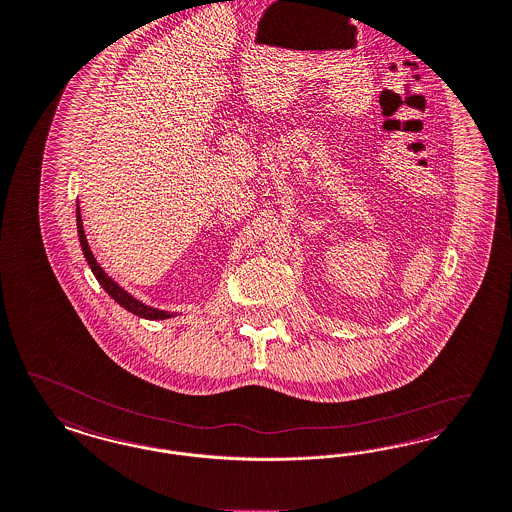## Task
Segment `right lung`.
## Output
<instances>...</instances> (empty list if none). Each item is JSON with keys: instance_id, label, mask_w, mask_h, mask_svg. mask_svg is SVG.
<instances>
[{"instance_id": "obj_1", "label": "right lung", "mask_w": 512, "mask_h": 512, "mask_svg": "<svg viewBox=\"0 0 512 512\" xmlns=\"http://www.w3.org/2000/svg\"><path fill=\"white\" fill-rule=\"evenodd\" d=\"M77 234H79V242H81V249L85 253V259L89 263L92 274L96 276L98 283L106 289L107 295L111 299L115 300L117 304H121L124 310L132 312L134 316L143 319H168L174 318V314L166 312V310H159V308H153V306H147L138 299H134L128 291H124L123 287L119 283L113 282L106 272L102 270V266L98 265V261L94 259L92 251H90L89 242H87V236H85V230H83V219H81V210H79V204H77Z\"/></svg>"}]
</instances>
